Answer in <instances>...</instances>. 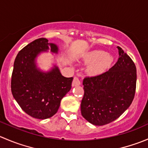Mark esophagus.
<instances>
[{
    "mask_svg": "<svg viewBox=\"0 0 148 148\" xmlns=\"http://www.w3.org/2000/svg\"><path fill=\"white\" fill-rule=\"evenodd\" d=\"M81 84V82H80V80L79 79L78 77H75L74 78V79H73V82H72V86L73 87H75V86H79Z\"/></svg>",
    "mask_w": 148,
    "mask_h": 148,
    "instance_id": "34e87169",
    "label": "esophagus"
}]
</instances>
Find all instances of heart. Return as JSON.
<instances>
[{
  "label": "heart",
  "mask_w": 148,
  "mask_h": 148,
  "mask_svg": "<svg viewBox=\"0 0 148 148\" xmlns=\"http://www.w3.org/2000/svg\"><path fill=\"white\" fill-rule=\"evenodd\" d=\"M86 60L89 62H92L89 66L88 70L91 74H98L104 71L111 64L113 57L106 54L103 51H94L88 53Z\"/></svg>",
  "instance_id": "b5f03b06"
}]
</instances>
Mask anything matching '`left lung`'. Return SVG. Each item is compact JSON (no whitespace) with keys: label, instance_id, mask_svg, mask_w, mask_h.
<instances>
[{"label":"left lung","instance_id":"1","mask_svg":"<svg viewBox=\"0 0 148 148\" xmlns=\"http://www.w3.org/2000/svg\"><path fill=\"white\" fill-rule=\"evenodd\" d=\"M119 58L108 71L83 80L82 116L93 125L115 121L131 105L136 90L135 64L120 47Z\"/></svg>","mask_w":148,"mask_h":148}]
</instances>
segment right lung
I'll use <instances>...</instances> for the list:
<instances>
[{
    "mask_svg": "<svg viewBox=\"0 0 148 148\" xmlns=\"http://www.w3.org/2000/svg\"><path fill=\"white\" fill-rule=\"evenodd\" d=\"M49 50L58 53V47L46 38L26 45L16 57L11 77V92L16 101L24 112L38 119H46L56 114L73 80V77L62 76L56 65L48 71L38 68L37 57Z\"/></svg>",
    "mask_w": 148,
    "mask_h": 148,
    "instance_id": "add662e5",
    "label": "right lung"
}]
</instances>
